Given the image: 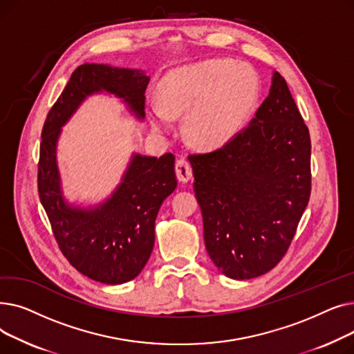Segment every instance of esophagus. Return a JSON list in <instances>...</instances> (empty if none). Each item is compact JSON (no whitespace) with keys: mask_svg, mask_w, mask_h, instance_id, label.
Listing matches in <instances>:
<instances>
[{"mask_svg":"<svg viewBox=\"0 0 354 354\" xmlns=\"http://www.w3.org/2000/svg\"><path fill=\"white\" fill-rule=\"evenodd\" d=\"M176 176H178V180L182 182V183H187L191 180L192 178V167L189 165V162L187 159H178L176 160Z\"/></svg>","mask_w":354,"mask_h":354,"instance_id":"1","label":"esophagus"}]
</instances>
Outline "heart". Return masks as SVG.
Returning <instances> with one entry per match:
<instances>
[{
  "label": "heart",
  "instance_id": "1",
  "mask_svg": "<svg viewBox=\"0 0 354 354\" xmlns=\"http://www.w3.org/2000/svg\"><path fill=\"white\" fill-rule=\"evenodd\" d=\"M158 97L159 102L146 104L155 130L169 132L172 118L187 113V140L202 149H216L244 126L258 97V80L245 64L228 59L203 60L165 74Z\"/></svg>",
  "mask_w": 354,
  "mask_h": 354
}]
</instances>
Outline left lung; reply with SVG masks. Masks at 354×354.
Returning a JSON list of instances; mask_svg holds the SVG:
<instances>
[{"label": "left lung", "mask_w": 354, "mask_h": 354, "mask_svg": "<svg viewBox=\"0 0 354 354\" xmlns=\"http://www.w3.org/2000/svg\"><path fill=\"white\" fill-rule=\"evenodd\" d=\"M310 155L308 129L272 71L248 127L215 152L189 156L205 247L222 274L251 280L281 261L310 199Z\"/></svg>", "instance_id": "8db88e82"}]
</instances>
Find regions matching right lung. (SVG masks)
Returning <instances> with one entry per match:
<instances>
[{
	"label": "right lung",
	"mask_w": 354,
	"mask_h": 354,
	"mask_svg": "<svg viewBox=\"0 0 354 354\" xmlns=\"http://www.w3.org/2000/svg\"><path fill=\"white\" fill-rule=\"evenodd\" d=\"M143 70L110 64H82L46 119L39 163V194L53 232L68 263L91 280L123 284L140 274L155 245V221L163 201L176 188L175 156L159 159L133 152L115 191L97 203L64 195L57 162L63 126L95 95L120 99L136 120L145 119Z\"/></svg>",
	"instance_id": "right-lung-1"
}]
</instances>
